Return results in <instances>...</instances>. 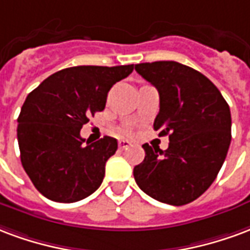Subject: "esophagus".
I'll return each mask as SVG.
<instances>
[{"label": "esophagus", "instance_id": "obj_1", "mask_svg": "<svg viewBox=\"0 0 250 250\" xmlns=\"http://www.w3.org/2000/svg\"><path fill=\"white\" fill-rule=\"evenodd\" d=\"M129 145H130V141H127V140H120V141H118V146H120V149H126Z\"/></svg>", "mask_w": 250, "mask_h": 250}]
</instances>
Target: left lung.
Segmentation results:
<instances>
[{
    "label": "left lung",
    "instance_id": "1",
    "mask_svg": "<svg viewBox=\"0 0 250 250\" xmlns=\"http://www.w3.org/2000/svg\"><path fill=\"white\" fill-rule=\"evenodd\" d=\"M136 72L158 90L153 127L169 136V146L163 152L144 144L134 180L157 201L189 204L212 185L225 161L232 140L229 105L209 78L176 61L137 63Z\"/></svg>",
    "mask_w": 250,
    "mask_h": 250
}]
</instances>
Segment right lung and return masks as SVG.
Returning <instances> with one entry per match:
<instances>
[{
    "instance_id": "obj_1",
    "label": "right lung",
    "mask_w": 250,
    "mask_h": 250,
    "mask_svg": "<svg viewBox=\"0 0 250 250\" xmlns=\"http://www.w3.org/2000/svg\"><path fill=\"white\" fill-rule=\"evenodd\" d=\"M133 65L73 66L43 80L28 94L18 116L21 163L33 185L57 202H76L97 190L117 140L105 136L85 144L80 130L105 109L110 87Z\"/></svg>"
}]
</instances>
